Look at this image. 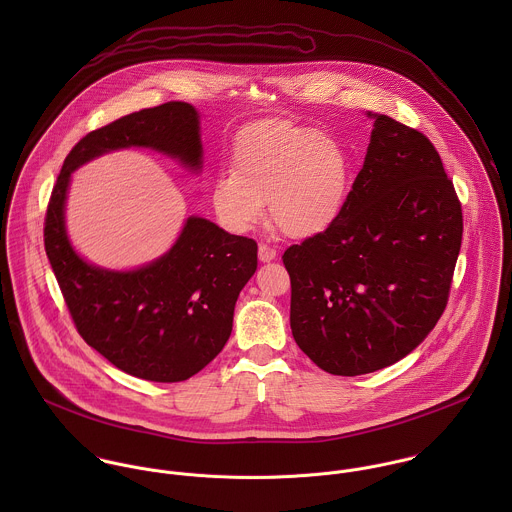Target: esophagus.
Returning <instances> with one entry per match:
<instances>
[{"label": "esophagus", "mask_w": 512, "mask_h": 512, "mask_svg": "<svg viewBox=\"0 0 512 512\" xmlns=\"http://www.w3.org/2000/svg\"><path fill=\"white\" fill-rule=\"evenodd\" d=\"M258 258H260V262H272V260L278 258V252L274 248H270L268 244H260L258 246Z\"/></svg>", "instance_id": "esophagus-1"}]
</instances>
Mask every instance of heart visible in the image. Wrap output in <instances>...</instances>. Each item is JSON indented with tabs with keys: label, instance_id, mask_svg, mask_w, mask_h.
Listing matches in <instances>:
<instances>
[{
	"label": "heart",
	"instance_id": "1",
	"mask_svg": "<svg viewBox=\"0 0 512 512\" xmlns=\"http://www.w3.org/2000/svg\"><path fill=\"white\" fill-rule=\"evenodd\" d=\"M234 171L213 183L211 199L232 232L252 228L270 203V219L282 234L307 240L329 230L345 209L351 161L335 138L284 120H264L240 132Z\"/></svg>",
	"mask_w": 512,
	"mask_h": 512
}]
</instances>
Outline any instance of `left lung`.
Here are the masks:
<instances>
[{
	"label": "left lung",
	"instance_id": "obj_1",
	"mask_svg": "<svg viewBox=\"0 0 512 512\" xmlns=\"http://www.w3.org/2000/svg\"><path fill=\"white\" fill-rule=\"evenodd\" d=\"M339 220L284 252L290 325L319 368L357 376L394 365L436 327L463 217L434 144L384 114Z\"/></svg>",
	"mask_w": 512,
	"mask_h": 512
}]
</instances>
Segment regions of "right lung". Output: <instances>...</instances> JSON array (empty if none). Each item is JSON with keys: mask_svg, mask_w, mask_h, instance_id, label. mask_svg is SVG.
<instances>
[{"mask_svg": "<svg viewBox=\"0 0 512 512\" xmlns=\"http://www.w3.org/2000/svg\"><path fill=\"white\" fill-rule=\"evenodd\" d=\"M144 147L201 173V116L167 102L84 136L67 155L45 219V250L80 337L126 374L181 382L209 365L232 331L234 305L258 268V244L203 217L185 220L173 246L130 270L82 258L67 232L71 175L84 163Z\"/></svg>", "mask_w": 512, "mask_h": 512, "instance_id": "1", "label": "right lung"}]
</instances>
